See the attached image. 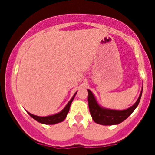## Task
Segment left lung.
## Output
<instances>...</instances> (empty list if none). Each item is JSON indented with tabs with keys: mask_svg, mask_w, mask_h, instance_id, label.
Returning a JSON list of instances; mask_svg holds the SVG:
<instances>
[{
	"mask_svg": "<svg viewBox=\"0 0 155 155\" xmlns=\"http://www.w3.org/2000/svg\"><path fill=\"white\" fill-rule=\"evenodd\" d=\"M87 91H88V98H87L88 107L92 120L96 124L100 125L111 126L120 124L132 114L139 104L142 95L143 87L136 102L132 106L124 110H117V109H111L102 107L98 103L93 93L89 89H87Z\"/></svg>",
	"mask_w": 155,
	"mask_h": 155,
	"instance_id": "left-lung-1",
	"label": "left lung"
}]
</instances>
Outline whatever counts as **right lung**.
Instances as JSON below:
<instances>
[{
    "instance_id": "1",
    "label": "right lung",
    "mask_w": 155,
    "mask_h": 155,
    "mask_svg": "<svg viewBox=\"0 0 155 155\" xmlns=\"http://www.w3.org/2000/svg\"><path fill=\"white\" fill-rule=\"evenodd\" d=\"M78 92V91H77ZM77 92L74 93V94L73 95V97L71 98V99L70 100L68 103L66 105L65 107L62 109V110L60 112V113H57L56 114L53 115H50V116H35V115L31 114V113H28L30 116H31V118H33L34 120H36L37 122H39V123H41L42 124H47V125H53V124H58V123H61V122H63L67 117V115H68V112H69L70 107H71V102H73L74 98L75 95H76Z\"/></svg>"
}]
</instances>
